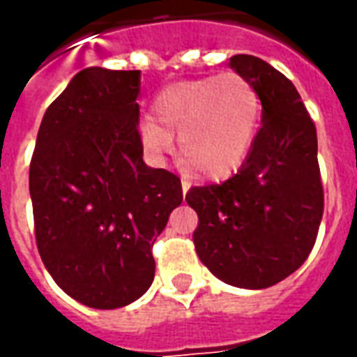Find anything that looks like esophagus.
<instances>
[{"mask_svg": "<svg viewBox=\"0 0 357 357\" xmlns=\"http://www.w3.org/2000/svg\"><path fill=\"white\" fill-rule=\"evenodd\" d=\"M181 189H183V193H187V191L191 189V179L185 178V176L181 178Z\"/></svg>", "mask_w": 357, "mask_h": 357, "instance_id": "1", "label": "esophagus"}]
</instances>
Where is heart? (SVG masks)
Wrapping results in <instances>:
<instances>
[{
  "instance_id": "b5f03b06",
  "label": "heart",
  "mask_w": 357,
  "mask_h": 357,
  "mask_svg": "<svg viewBox=\"0 0 357 357\" xmlns=\"http://www.w3.org/2000/svg\"><path fill=\"white\" fill-rule=\"evenodd\" d=\"M262 120L255 84L237 73L181 80L153 99V116L141 118L147 151L168 153L178 135L179 153L208 178H225L247 160Z\"/></svg>"
}]
</instances>
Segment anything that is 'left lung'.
Segmentation results:
<instances>
[{
	"instance_id": "1",
	"label": "left lung",
	"mask_w": 357,
	"mask_h": 357,
	"mask_svg": "<svg viewBox=\"0 0 357 357\" xmlns=\"http://www.w3.org/2000/svg\"><path fill=\"white\" fill-rule=\"evenodd\" d=\"M233 70L255 84L262 128L247 160L224 183L191 187L193 243L201 262L224 283L266 289L306 262L323 216V185L314 120L292 82L252 55Z\"/></svg>"
}]
</instances>
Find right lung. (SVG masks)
Masks as SVG:
<instances>
[{
  "label": "right lung",
  "mask_w": 357,
  "mask_h": 357,
  "mask_svg": "<svg viewBox=\"0 0 357 357\" xmlns=\"http://www.w3.org/2000/svg\"><path fill=\"white\" fill-rule=\"evenodd\" d=\"M139 70L84 68L51 102L30 160L36 245L63 291L128 306L155 279L151 248L183 201L181 179L143 162Z\"/></svg>",
  "instance_id": "add662e5"
}]
</instances>
